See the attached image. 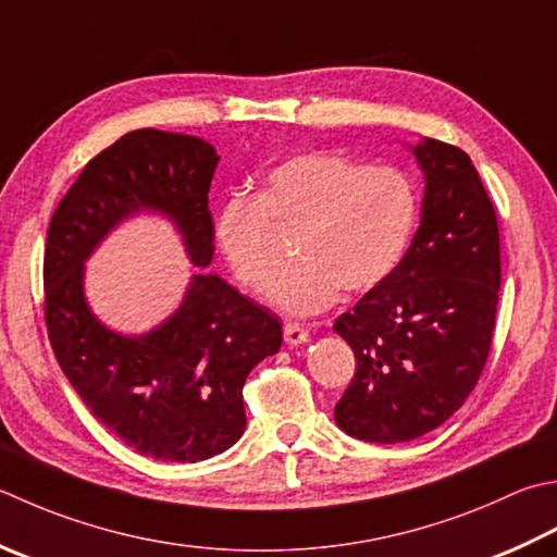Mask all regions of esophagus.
<instances>
[{
	"label": "esophagus",
	"mask_w": 557,
	"mask_h": 557,
	"mask_svg": "<svg viewBox=\"0 0 557 557\" xmlns=\"http://www.w3.org/2000/svg\"><path fill=\"white\" fill-rule=\"evenodd\" d=\"M285 341L287 345H304L309 341V331L301 323H285Z\"/></svg>",
	"instance_id": "obj_1"
}]
</instances>
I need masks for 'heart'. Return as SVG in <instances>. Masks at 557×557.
Here are the masks:
<instances>
[{"instance_id":"b5f03b06","label":"heart","mask_w":557,"mask_h":557,"mask_svg":"<svg viewBox=\"0 0 557 557\" xmlns=\"http://www.w3.org/2000/svg\"><path fill=\"white\" fill-rule=\"evenodd\" d=\"M416 220L418 195L403 171L304 151L268 171L258 198L236 195L222 207L216 242L236 280L260 289L281 259L274 232L294 235L300 263L270 283L265 297L307 315L331 307L341 287L362 294L384 282Z\"/></svg>"}]
</instances>
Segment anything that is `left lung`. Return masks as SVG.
<instances>
[{
  "instance_id": "left-lung-1",
  "label": "left lung",
  "mask_w": 557,
  "mask_h": 557,
  "mask_svg": "<svg viewBox=\"0 0 557 557\" xmlns=\"http://www.w3.org/2000/svg\"><path fill=\"white\" fill-rule=\"evenodd\" d=\"M412 154L424 173L416 238L333 325L355 352L335 422L376 444L422 437L463 406L493 345L503 280L497 214L473 161L430 137Z\"/></svg>"
}]
</instances>
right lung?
Instances as JSON below:
<instances>
[{
    "mask_svg": "<svg viewBox=\"0 0 557 557\" xmlns=\"http://www.w3.org/2000/svg\"><path fill=\"white\" fill-rule=\"evenodd\" d=\"M216 151L200 137L135 129L86 163L54 210L46 258V325L64 376L129 449L161 461L212 459L242 440L244 384L282 345L275 313L198 270L183 304L147 335H120L84 299V263L139 210L166 214L190 263L207 268L214 224L207 193Z\"/></svg>",
    "mask_w": 557,
    "mask_h": 557,
    "instance_id": "right-lung-1",
    "label": "right lung"
}]
</instances>
